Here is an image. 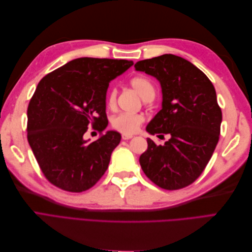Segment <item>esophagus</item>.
Segmentation results:
<instances>
[{"mask_svg":"<svg viewBox=\"0 0 252 252\" xmlns=\"http://www.w3.org/2000/svg\"><path fill=\"white\" fill-rule=\"evenodd\" d=\"M132 138H133V135H131V134H126V133L122 134V139L123 140H130Z\"/></svg>","mask_w":252,"mask_h":252,"instance_id":"1","label":"esophagus"}]
</instances>
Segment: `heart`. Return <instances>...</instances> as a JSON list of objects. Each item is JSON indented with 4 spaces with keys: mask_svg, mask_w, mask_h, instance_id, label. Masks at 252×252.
<instances>
[{
    "mask_svg": "<svg viewBox=\"0 0 252 252\" xmlns=\"http://www.w3.org/2000/svg\"><path fill=\"white\" fill-rule=\"evenodd\" d=\"M131 87L138 93V94L143 98L144 101L149 102L154 100L156 95V88L152 82L143 77V75H138V77L132 78L130 81ZM117 102V89L112 88L107 96V105L110 109L116 107ZM144 118L141 114H132V113H121L112 120L113 127L118 129L121 132L124 133H134L139 130L141 124L143 123Z\"/></svg>",
    "mask_w": 252,
    "mask_h": 252,
    "instance_id": "heart-1",
    "label": "heart"
}]
</instances>
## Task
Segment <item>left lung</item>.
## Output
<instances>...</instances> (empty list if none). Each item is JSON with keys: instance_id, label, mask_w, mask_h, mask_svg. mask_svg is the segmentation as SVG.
Listing matches in <instances>:
<instances>
[{"instance_id": "left-lung-1", "label": "left lung", "mask_w": 252, "mask_h": 252, "mask_svg": "<svg viewBox=\"0 0 252 252\" xmlns=\"http://www.w3.org/2000/svg\"><path fill=\"white\" fill-rule=\"evenodd\" d=\"M134 67L156 78L162 88V109L146 131L158 138L170 135L164 145L147 139L142 169L158 187L184 188L200 177L219 142L222 111L216 89L202 70L174 55L143 60Z\"/></svg>"}]
</instances>
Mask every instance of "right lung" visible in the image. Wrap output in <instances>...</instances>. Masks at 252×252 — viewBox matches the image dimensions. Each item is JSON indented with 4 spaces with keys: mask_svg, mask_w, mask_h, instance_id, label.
Instances as JSON below:
<instances>
[{
    "mask_svg": "<svg viewBox=\"0 0 252 252\" xmlns=\"http://www.w3.org/2000/svg\"><path fill=\"white\" fill-rule=\"evenodd\" d=\"M132 61L79 58L40 81L27 109V138L42 172L70 192L93 187L107 170L121 134L108 130L94 142L84 134L93 126L104 131L106 94L110 81Z\"/></svg>",
    "mask_w": 252,
    "mask_h": 252,
    "instance_id": "add662e5",
    "label": "right lung"
}]
</instances>
